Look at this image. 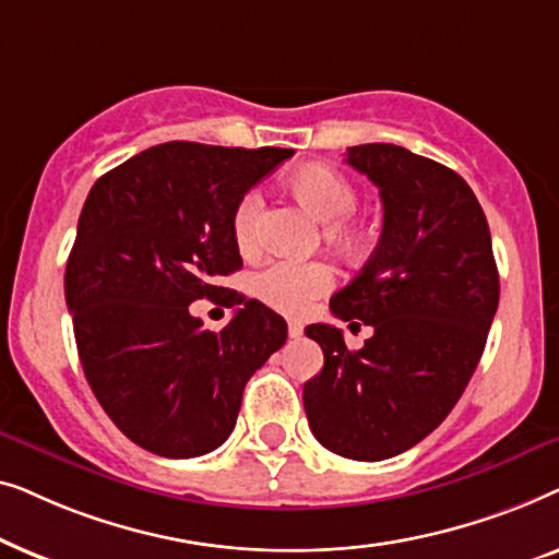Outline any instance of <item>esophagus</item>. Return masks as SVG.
Wrapping results in <instances>:
<instances>
[{"instance_id": "34e87169", "label": "esophagus", "mask_w": 559, "mask_h": 559, "mask_svg": "<svg viewBox=\"0 0 559 559\" xmlns=\"http://www.w3.org/2000/svg\"><path fill=\"white\" fill-rule=\"evenodd\" d=\"M287 333H289V338H302V323H297V320H289V325H287Z\"/></svg>"}]
</instances>
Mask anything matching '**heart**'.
I'll use <instances>...</instances> for the list:
<instances>
[{
    "label": "heart",
    "instance_id": "obj_1",
    "mask_svg": "<svg viewBox=\"0 0 559 559\" xmlns=\"http://www.w3.org/2000/svg\"><path fill=\"white\" fill-rule=\"evenodd\" d=\"M287 190L295 201H300L318 221H323V236L333 249L356 251L361 247V228L350 221V213L358 205V193L346 175L328 165H305L287 178ZM262 195L257 190L241 195L236 203L231 231L234 241L243 254L257 249L259 218H262ZM333 285V274L325 264L310 262H272L257 274L254 289L270 308L297 316L305 310L312 297L323 295Z\"/></svg>",
    "mask_w": 559,
    "mask_h": 559
}]
</instances>
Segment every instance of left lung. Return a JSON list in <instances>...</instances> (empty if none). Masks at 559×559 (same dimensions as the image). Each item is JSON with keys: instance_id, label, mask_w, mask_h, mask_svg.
Listing matches in <instances>:
<instances>
[{"instance_id": "1", "label": "left lung", "mask_w": 559, "mask_h": 559, "mask_svg": "<svg viewBox=\"0 0 559 559\" xmlns=\"http://www.w3.org/2000/svg\"><path fill=\"white\" fill-rule=\"evenodd\" d=\"M346 163L379 188L384 228L331 310L373 335L348 350L338 328H305L325 364L302 402L320 445L371 463L417 445L461 400L499 308V270L461 175L384 142L348 147Z\"/></svg>"}]
</instances>
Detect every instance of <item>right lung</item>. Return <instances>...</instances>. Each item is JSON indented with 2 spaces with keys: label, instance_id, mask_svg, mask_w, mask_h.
<instances>
[{
  "label": "right lung",
  "instance_id": "obj_1",
  "mask_svg": "<svg viewBox=\"0 0 559 559\" xmlns=\"http://www.w3.org/2000/svg\"><path fill=\"white\" fill-rule=\"evenodd\" d=\"M282 147L165 142L102 175L66 266L81 366L98 404L136 445L198 457L224 445L247 381L287 341L285 318L221 287L241 270L231 218ZM241 304L205 332L187 305Z\"/></svg>",
  "mask_w": 559,
  "mask_h": 559
}]
</instances>
